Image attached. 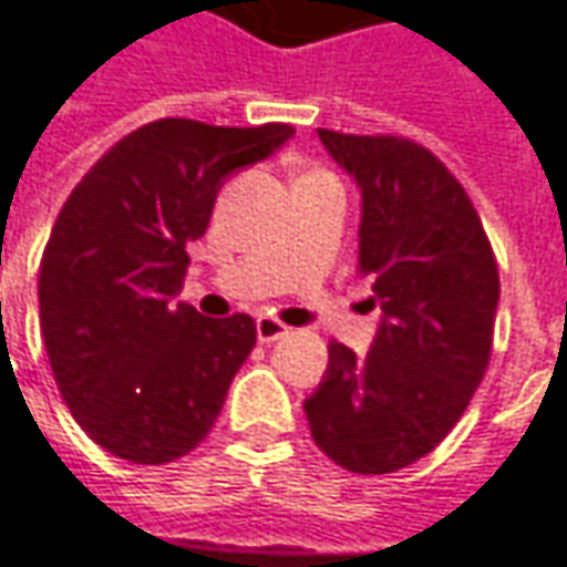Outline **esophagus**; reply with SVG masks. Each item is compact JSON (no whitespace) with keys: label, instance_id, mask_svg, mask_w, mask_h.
<instances>
[{"label":"esophagus","instance_id":"esophagus-1","mask_svg":"<svg viewBox=\"0 0 567 567\" xmlns=\"http://www.w3.org/2000/svg\"><path fill=\"white\" fill-rule=\"evenodd\" d=\"M255 331H258V341H261V344H270V341H280L290 328L284 326V322H277V319H270V316H261V319L255 322Z\"/></svg>","mask_w":567,"mask_h":567}]
</instances>
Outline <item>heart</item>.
<instances>
[{
  "instance_id": "obj_1",
  "label": "heart",
  "mask_w": 567,
  "mask_h": 567,
  "mask_svg": "<svg viewBox=\"0 0 567 567\" xmlns=\"http://www.w3.org/2000/svg\"><path fill=\"white\" fill-rule=\"evenodd\" d=\"M309 175H316V172H309Z\"/></svg>"
}]
</instances>
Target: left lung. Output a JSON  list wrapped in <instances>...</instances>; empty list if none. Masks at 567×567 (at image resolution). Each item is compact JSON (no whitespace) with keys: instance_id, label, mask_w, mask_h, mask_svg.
Masks as SVG:
<instances>
[{"instance_id":"8db88e82","label":"left lung","mask_w":567,"mask_h":567,"mask_svg":"<svg viewBox=\"0 0 567 567\" xmlns=\"http://www.w3.org/2000/svg\"><path fill=\"white\" fill-rule=\"evenodd\" d=\"M360 187L357 270L373 280L380 328L367 357L331 341L319 389L302 402L328 460L385 475L427 456L485 377L497 265L463 185L402 136L319 130Z\"/></svg>"}]
</instances>
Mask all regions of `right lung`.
I'll return each instance as SVG.
<instances>
[{
    "mask_svg": "<svg viewBox=\"0 0 567 567\" xmlns=\"http://www.w3.org/2000/svg\"><path fill=\"white\" fill-rule=\"evenodd\" d=\"M290 136L165 117L72 187L41 258V328L63 402L107 453L158 466L210 434L258 331L245 312L207 319L175 299L187 241L207 233L223 182Z\"/></svg>",
    "mask_w": 567,
    "mask_h": 567,
    "instance_id": "1",
    "label": "right lung"
}]
</instances>
